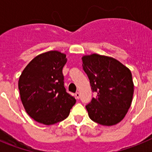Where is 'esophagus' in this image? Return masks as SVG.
I'll return each instance as SVG.
<instances>
[{
    "label": "esophagus",
    "instance_id": "1",
    "mask_svg": "<svg viewBox=\"0 0 152 152\" xmlns=\"http://www.w3.org/2000/svg\"><path fill=\"white\" fill-rule=\"evenodd\" d=\"M75 97H76V99H79V98H80V93H76V94H75Z\"/></svg>",
    "mask_w": 152,
    "mask_h": 152
}]
</instances>
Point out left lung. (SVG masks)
<instances>
[{
    "instance_id": "1",
    "label": "left lung",
    "mask_w": 152,
    "mask_h": 152,
    "mask_svg": "<svg viewBox=\"0 0 152 152\" xmlns=\"http://www.w3.org/2000/svg\"><path fill=\"white\" fill-rule=\"evenodd\" d=\"M91 90L96 93L86 106L90 119L102 126H115L124 119L132 101L134 84L131 71L110 56L93 53L82 58Z\"/></svg>"
}]
</instances>
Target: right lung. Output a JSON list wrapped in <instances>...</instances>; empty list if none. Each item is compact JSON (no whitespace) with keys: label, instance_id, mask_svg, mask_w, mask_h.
I'll return each mask as SVG.
<instances>
[{"label":"right lung","instance_id":"obj_1","mask_svg":"<svg viewBox=\"0 0 152 152\" xmlns=\"http://www.w3.org/2000/svg\"><path fill=\"white\" fill-rule=\"evenodd\" d=\"M66 54L53 50L32 59L18 81L20 100L27 114L35 121L49 126L69 116L75 98L64 87L62 68Z\"/></svg>","mask_w":152,"mask_h":152}]
</instances>
